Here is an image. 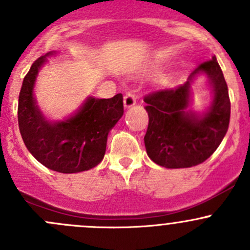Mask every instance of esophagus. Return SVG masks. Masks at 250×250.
<instances>
[{
  "label": "esophagus",
  "instance_id": "34e87169",
  "mask_svg": "<svg viewBox=\"0 0 250 250\" xmlns=\"http://www.w3.org/2000/svg\"><path fill=\"white\" fill-rule=\"evenodd\" d=\"M123 103H125V107H132L133 105H135V103H137V95H135L132 90H129V92L125 93Z\"/></svg>",
  "mask_w": 250,
  "mask_h": 250
}]
</instances>
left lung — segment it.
I'll use <instances>...</instances> for the list:
<instances>
[{"label":"left lung","mask_w":250,"mask_h":250,"mask_svg":"<svg viewBox=\"0 0 250 250\" xmlns=\"http://www.w3.org/2000/svg\"><path fill=\"white\" fill-rule=\"evenodd\" d=\"M206 72L213 84L211 110L202 119L187 112L189 85L197 72ZM148 113L145 140L148 157L166 168H188L213 155L228 132L231 103L223 71L215 57L198 65L184 84L155 90L144 97Z\"/></svg>","instance_id":"1"}]
</instances>
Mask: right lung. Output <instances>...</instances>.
Wrapping results in <instances>:
<instances>
[{
    "mask_svg": "<svg viewBox=\"0 0 250 250\" xmlns=\"http://www.w3.org/2000/svg\"><path fill=\"white\" fill-rule=\"evenodd\" d=\"M44 60L46 55L35 60L19 93L18 123L25 146L40 163L55 172L78 173L94 168L104 158L110 129L123 115V95L89 98L74 117L48 122L32 97L35 78Z\"/></svg>",
    "mask_w": 250,
    "mask_h": 250,
    "instance_id": "obj_1",
    "label": "right lung"
}]
</instances>
